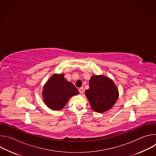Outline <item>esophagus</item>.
I'll return each mask as SVG.
<instances>
[{"label":"esophagus","mask_w":156,"mask_h":156,"mask_svg":"<svg viewBox=\"0 0 156 156\" xmlns=\"http://www.w3.org/2000/svg\"><path fill=\"white\" fill-rule=\"evenodd\" d=\"M78 91H79V92H80V94H83V93H84V89H83V87H80L79 89H78Z\"/></svg>","instance_id":"34e87169"}]
</instances>
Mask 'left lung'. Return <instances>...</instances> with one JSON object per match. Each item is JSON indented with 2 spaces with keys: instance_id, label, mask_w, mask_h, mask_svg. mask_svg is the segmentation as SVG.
<instances>
[{
  "instance_id": "8db88e82",
  "label": "left lung",
  "mask_w": 156,
  "mask_h": 156,
  "mask_svg": "<svg viewBox=\"0 0 156 156\" xmlns=\"http://www.w3.org/2000/svg\"><path fill=\"white\" fill-rule=\"evenodd\" d=\"M89 85L90 88L85 91V94L95 112L103 113L117 102L119 90L112 80L104 75L93 76Z\"/></svg>"
}]
</instances>
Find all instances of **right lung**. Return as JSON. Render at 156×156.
Masks as SVG:
<instances>
[{"instance_id":"1","label":"right lung","mask_w":156,"mask_h":156,"mask_svg":"<svg viewBox=\"0 0 156 156\" xmlns=\"http://www.w3.org/2000/svg\"><path fill=\"white\" fill-rule=\"evenodd\" d=\"M79 94L76 87L64 77V74H54L44 84L42 90L44 102L55 110H62L69 99Z\"/></svg>"}]
</instances>
